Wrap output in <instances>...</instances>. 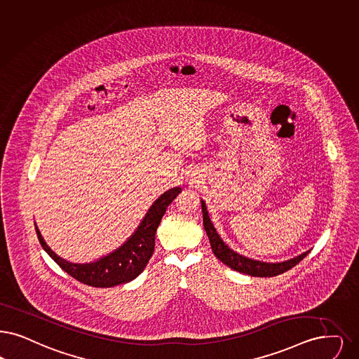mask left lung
<instances>
[{
  "label": "left lung",
  "mask_w": 359,
  "mask_h": 359,
  "mask_svg": "<svg viewBox=\"0 0 359 359\" xmlns=\"http://www.w3.org/2000/svg\"><path fill=\"white\" fill-rule=\"evenodd\" d=\"M201 208H203L204 229H205V232L208 235L212 252L215 254L216 258L219 259L220 262H223L224 264H227L230 269L238 271V273H247V275H251V276H264V278L276 276V275L286 273L290 269L297 266L302 259L306 258L310 252V251H306L304 254H302L299 257L290 259V260L282 262V263H263V262H258V260L244 258L242 255L233 252L219 238L217 232H216L211 220H210V216L207 212V207H205L204 201H201Z\"/></svg>",
  "instance_id": "obj_1"
}]
</instances>
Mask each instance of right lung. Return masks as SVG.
<instances>
[{"instance_id":"add662e5","label":"right lung","mask_w":359,"mask_h":359,"mask_svg":"<svg viewBox=\"0 0 359 359\" xmlns=\"http://www.w3.org/2000/svg\"><path fill=\"white\" fill-rule=\"evenodd\" d=\"M180 192L182 188L176 187L163 194L158 201L152 204L142 224L129 238L128 242L117 248L115 252L93 263L77 264L60 258L48 247V244L43 242L37 226L34 227L39 241L43 250L48 252V255L76 280L92 287L117 286L130 282L132 279L139 276V273H143L145 266L148 264L154 254L155 233L161 222V217L165 214L167 207L176 199V196Z\"/></svg>"}]
</instances>
